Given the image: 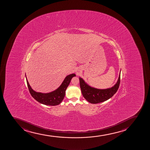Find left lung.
<instances>
[{"mask_svg":"<svg viewBox=\"0 0 150 150\" xmlns=\"http://www.w3.org/2000/svg\"><path fill=\"white\" fill-rule=\"evenodd\" d=\"M79 79L81 90L84 98L90 103L98 104L107 101L117 92L120 86V73L117 83L110 88L106 89L95 88L87 84L82 78L79 77Z\"/></svg>","mask_w":150,"mask_h":150,"instance_id":"left-lung-1","label":"left lung"}]
</instances>
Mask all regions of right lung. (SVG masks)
I'll return each instance as SVG.
<instances>
[{
    "label": "right lung",
    "mask_w": 150,
    "mask_h": 150,
    "mask_svg": "<svg viewBox=\"0 0 150 150\" xmlns=\"http://www.w3.org/2000/svg\"><path fill=\"white\" fill-rule=\"evenodd\" d=\"M74 74H69L67 76L63 82L58 88L53 91L48 93H42L37 92L31 88L30 85L28 83V81L27 80V85L28 87V90L32 96L36 101L42 104L48 106H56L60 104L65 97V92L67 87L71 82V79L75 76ZM26 76V75H25Z\"/></svg>",
    "instance_id": "right-lung-1"
}]
</instances>
